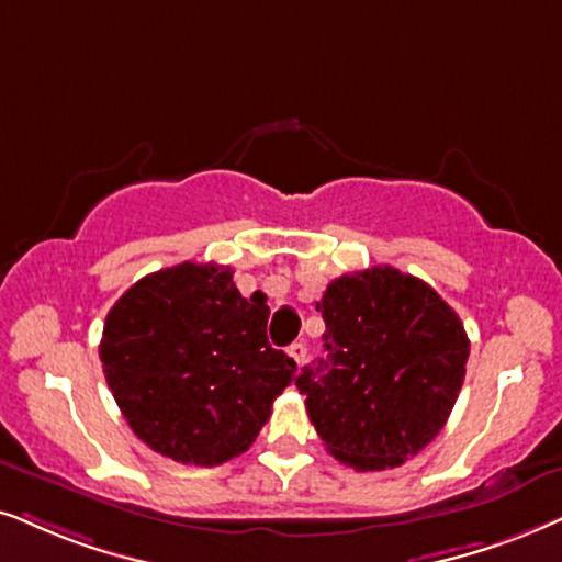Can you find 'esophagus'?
<instances>
[{
  "instance_id": "34e87169",
  "label": "esophagus",
  "mask_w": 562,
  "mask_h": 562,
  "mask_svg": "<svg viewBox=\"0 0 562 562\" xmlns=\"http://www.w3.org/2000/svg\"><path fill=\"white\" fill-rule=\"evenodd\" d=\"M288 355L295 360L297 366H301L303 360H305V345H303V342H293V345L288 347Z\"/></svg>"
}]
</instances>
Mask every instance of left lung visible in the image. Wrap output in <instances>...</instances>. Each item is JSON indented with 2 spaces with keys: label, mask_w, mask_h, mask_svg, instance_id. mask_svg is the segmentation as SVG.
<instances>
[{
  "label": "left lung",
  "mask_w": 562,
  "mask_h": 562,
  "mask_svg": "<svg viewBox=\"0 0 562 562\" xmlns=\"http://www.w3.org/2000/svg\"><path fill=\"white\" fill-rule=\"evenodd\" d=\"M324 350L295 386L326 451L358 472L400 467L449 420L470 358L457 311L428 282L373 267L316 303Z\"/></svg>",
  "instance_id": "obj_1"
}]
</instances>
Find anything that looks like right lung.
Here are the masks:
<instances>
[{
  "instance_id": "obj_1",
  "label": "right lung",
  "mask_w": 562,
  "mask_h": 562,
  "mask_svg": "<svg viewBox=\"0 0 562 562\" xmlns=\"http://www.w3.org/2000/svg\"><path fill=\"white\" fill-rule=\"evenodd\" d=\"M269 305L246 301L233 269H160L113 303L105 381L134 436L160 457L215 467L240 457L285 392L295 360L267 342Z\"/></svg>"
}]
</instances>
